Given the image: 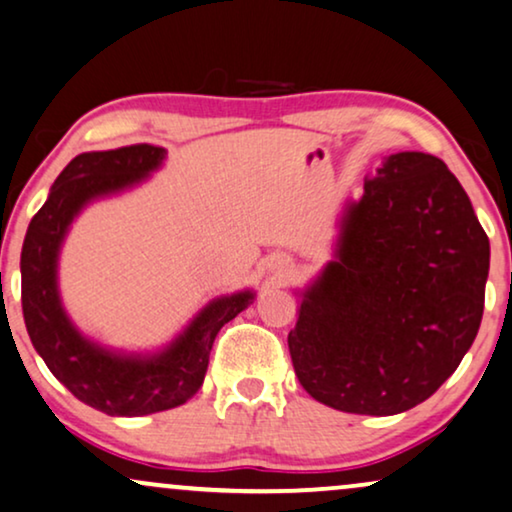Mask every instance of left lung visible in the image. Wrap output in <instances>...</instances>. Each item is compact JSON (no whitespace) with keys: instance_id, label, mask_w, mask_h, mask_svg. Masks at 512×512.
Returning <instances> with one entry per match:
<instances>
[{"instance_id":"1","label":"left lung","mask_w":512,"mask_h":512,"mask_svg":"<svg viewBox=\"0 0 512 512\" xmlns=\"http://www.w3.org/2000/svg\"><path fill=\"white\" fill-rule=\"evenodd\" d=\"M487 276L489 238L445 163L386 156L344 203L332 260L297 290L288 346L299 384L339 412L412 410L468 353Z\"/></svg>"}]
</instances>
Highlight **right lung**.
Returning a JSON list of instances; mask_svg holds the SVG:
<instances>
[{"label": "right lung", "instance_id": "obj_1", "mask_svg": "<svg viewBox=\"0 0 512 512\" xmlns=\"http://www.w3.org/2000/svg\"><path fill=\"white\" fill-rule=\"evenodd\" d=\"M163 161L166 149L152 145L74 156L32 217L20 252L23 316L34 351L74 398L109 417H142L185 405L203 384L220 327L255 302L250 288L215 297L180 335L147 353L102 346L67 316L58 288V260L72 222L93 201L142 185Z\"/></svg>", "mask_w": 512, "mask_h": 512}]
</instances>
